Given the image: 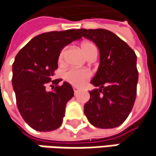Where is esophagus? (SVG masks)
Wrapping results in <instances>:
<instances>
[{
    "mask_svg": "<svg viewBox=\"0 0 156 156\" xmlns=\"http://www.w3.org/2000/svg\"><path fill=\"white\" fill-rule=\"evenodd\" d=\"M73 92H74V94H76V93L79 91V89H77V88H75V87H73Z\"/></svg>",
    "mask_w": 156,
    "mask_h": 156,
    "instance_id": "esophagus-1",
    "label": "esophagus"
}]
</instances>
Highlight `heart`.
Instances as JSON below:
<instances>
[{
    "instance_id": "b5f03b06",
    "label": "heart",
    "mask_w": 156,
    "mask_h": 156,
    "mask_svg": "<svg viewBox=\"0 0 156 156\" xmlns=\"http://www.w3.org/2000/svg\"><path fill=\"white\" fill-rule=\"evenodd\" d=\"M81 49L84 53V55L89 58L90 55H92L93 53H98L97 48L93 43L89 42V41H83L81 44ZM65 53L66 50H61L59 57H58V63L60 65L64 64V58H65ZM90 72L88 70H84V69H70L69 71L65 73L64 77L66 79V82H68L70 84H72L75 87H82L83 86L86 81L90 79Z\"/></svg>"
}]
</instances>
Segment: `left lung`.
<instances>
[{
	"instance_id": "1",
	"label": "left lung",
	"mask_w": 156,
	"mask_h": 156,
	"mask_svg": "<svg viewBox=\"0 0 156 156\" xmlns=\"http://www.w3.org/2000/svg\"><path fill=\"white\" fill-rule=\"evenodd\" d=\"M99 50V66L90 81L98 89L90 91L84 105L89 122L98 128L120 126L129 115L137 94V56L128 44L106 29H78Z\"/></svg>"
}]
</instances>
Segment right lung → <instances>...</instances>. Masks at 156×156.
Masks as SVG:
<instances>
[{
  "instance_id": "right-lung-1",
  "label": "right lung",
  "mask_w": 156,
  "mask_h": 156,
  "mask_svg": "<svg viewBox=\"0 0 156 156\" xmlns=\"http://www.w3.org/2000/svg\"><path fill=\"white\" fill-rule=\"evenodd\" d=\"M82 38L78 29L43 33L34 37L17 54L12 65V86L20 115L28 125L38 131H51L60 127L66 105L73 97L68 83L51 81L56 85L48 92V83L58 69L61 50Z\"/></svg>"
}]
</instances>
